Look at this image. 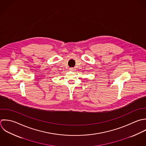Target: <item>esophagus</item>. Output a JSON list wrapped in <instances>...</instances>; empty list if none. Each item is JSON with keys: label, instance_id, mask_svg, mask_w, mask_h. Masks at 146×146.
Here are the masks:
<instances>
[{"label": "esophagus", "instance_id": "34e87169", "mask_svg": "<svg viewBox=\"0 0 146 146\" xmlns=\"http://www.w3.org/2000/svg\"><path fill=\"white\" fill-rule=\"evenodd\" d=\"M69 70H70V71H72V72H73L74 70V68H70L69 69Z\"/></svg>", "mask_w": 146, "mask_h": 146}]
</instances>
